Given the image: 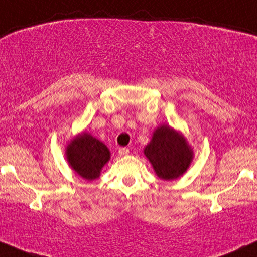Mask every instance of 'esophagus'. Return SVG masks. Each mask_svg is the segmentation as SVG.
I'll return each instance as SVG.
<instances>
[{"label":"esophagus","mask_w":257,"mask_h":257,"mask_svg":"<svg viewBox=\"0 0 257 257\" xmlns=\"http://www.w3.org/2000/svg\"><path fill=\"white\" fill-rule=\"evenodd\" d=\"M130 153V149L126 148V147H122V148L119 149V155L120 157H125V155H127Z\"/></svg>","instance_id":"obj_1"}]
</instances>
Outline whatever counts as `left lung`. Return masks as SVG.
I'll use <instances>...</instances> for the list:
<instances>
[{
	"instance_id": "obj_1",
	"label": "left lung",
	"mask_w": 257,
	"mask_h": 257,
	"mask_svg": "<svg viewBox=\"0 0 257 257\" xmlns=\"http://www.w3.org/2000/svg\"><path fill=\"white\" fill-rule=\"evenodd\" d=\"M144 155L161 180L172 181L187 171L193 160V149L180 132L161 125L153 132Z\"/></svg>"
}]
</instances>
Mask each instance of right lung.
Instances as JSON below:
<instances>
[{
  "mask_svg": "<svg viewBox=\"0 0 257 257\" xmlns=\"http://www.w3.org/2000/svg\"><path fill=\"white\" fill-rule=\"evenodd\" d=\"M65 154L71 169L87 181L99 177L103 166L110 159L108 147L87 132L73 138L66 147Z\"/></svg>",
  "mask_w": 257,
  "mask_h": 257,
  "instance_id": "obj_1",
  "label": "right lung"
}]
</instances>
